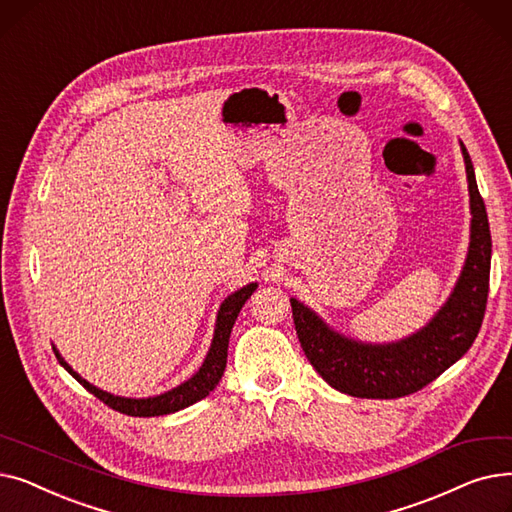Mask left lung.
I'll return each mask as SVG.
<instances>
[{
	"label": "left lung",
	"instance_id": "left-lung-1",
	"mask_svg": "<svg viewBox=\"0 0 512 512\" xmlns=\"http://www.w3.org/2000/svg\"><path fill=\"white\" fill-rule=\"evenodd\" d=\"M461 143L469 184L471 234L467 259L446 303L417 332L394 342H363L334 330L299 299L294 326L315 371L332 388L357 398H400L434 382L477 338L488 303L492 236L471 157Z\"/></svg>",
	"mask_w": 512,
	"mask_h": 512
}]
</instances>
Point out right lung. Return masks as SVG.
I'll return each mask as SVG.
<instances>
[{
  "instance_id": "obj_1",
  "label": "right lung",
  "mask_w": 512,
  "mask_h": 512,
  "mask_svg": "<svg viewBox=\"0 0 512 512\" xmlns=\"http://www.w3.org/2000/svg\"><path fill=\"white\" fill-rule=\"evenodd\" d=\"M257 290V282H251L247 286H242L234 290L232 294L222 301L218 309V317H215V328H213V338L209 351L201 363V367L182 382L180 386L157 394V396H147V398H130V396H118L112 392H105L91 382H87L66 363V359L60 355V351L53 346V353H56L60 365L76 378L80 384H83L91 394H95L99 400H103L107 407H112L124 415L132 417H159V415H170L176 411H182L186 407L195 405L197 400L205 398L215 386L220 384L224 369H226V359H228V342H230V332L234 321L242 309V305L247 303V299Z\"/></svg>"
}]
</instances>
